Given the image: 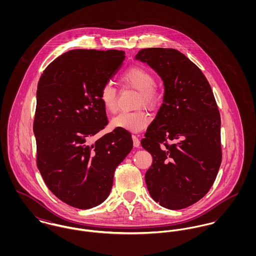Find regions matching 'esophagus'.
Segmentation results:
<instances>
[{
  "label": "esophagus",
  "mask_w": 256,
  "mask_h": 256,
  "mask_svg": "<svg viewBox=\"0 0 256 256\" xmlns=\"http://www.w3.org/2000/svg\"><path fill=\"white\" fill-rule=\"evenodd\" d=\"M132 139H133V145H134V146L135 148H139L140 146V140H139V138L136 135H133Z\"/></svg>",
  "instance_id": "obj_1"
}]
</instances>
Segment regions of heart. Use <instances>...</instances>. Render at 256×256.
I'll use <instances>...</instances> for the list:
<instances>
[{"label": "heart", "instance_id": "heart-1", "mask_svg": "<svg viewBox=\"0 0 256 256\" xmlns=\"http://www.w3.org/2000/svg\"><path fill=\"white\" fill-rule=\"evenodd\" d=\"M156 76L144 66H131L126 69L120 76V82L127 88L138 90L136 108H145L156 110L160 102V90L156 84ZM100 100L104 110L110 113L118 110L117 90L112 84H104L100 92ZM150 122V116L144 110L135 112H124L112 119L111 126L117 129L138 133L146 129Z\"/></svg>", "mask_w": 256, "mask_h": 256}]
</instances>
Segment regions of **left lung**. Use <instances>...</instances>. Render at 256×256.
Here are the masks:
<instances>
[{"instance_id": "1", "label": "left lung", "mask_w": 256, "mask_h": 256, "mask_svg": "<svg viewBox=\"0 0 256 256\" xmlns=\"http://www.w3.org/2000/svg\"><path fill=\"white\" fill-rule=\"evenodd\" d=\"M136 59L150 66L164 84V104L141 141L152 156L146 187L160 206L180 210L203 198L218 174V106L204 74L178 50L145 48Z\"/></svg>"}]
</instances>
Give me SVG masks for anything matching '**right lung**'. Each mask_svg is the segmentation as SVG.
I'll return each mask as SVG.
<instances>
[{
  "mask_svg": "<svg viewBox=\"0 0 256 256\" xmlns=\"http://www.w3.org/2000/svg\"><path fill=\"white\" fill-rule=\"evenodd\" d=\"M124 58L119 50L74 49L50 63L38 82L37 168L49 190L78 209L108 197L115 168L133 148L131 134L117 128L90 142L108 124L100 88Z\"/></svg>",
  "mask_w": 256,
  "mask_h": 256,
  "instance_id": "right-lung-1",
  "label": "right lung"
}]
</instances>
